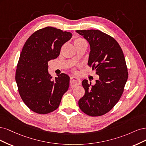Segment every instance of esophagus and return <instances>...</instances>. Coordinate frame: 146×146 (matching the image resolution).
I'll return each instance as SVG.
<instances>
[{"mask_svg":"<svg viewBox=\"0 0 146 146\" xmlns=\"http://www.w3.org/2000/svg\"><path fill=\"white\" fill-rule=\"evenodd\" d=\"M81 79H80L79 78L76 77V76H72L70 78V86H71L72 87L79 86L81 84Z\"/></svg>","mask_w":146,"mask_h":146,"instance_id":"esophagus-1","label":"esophagus"}]
</instances>
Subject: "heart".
Masks as SVG:
<instances>
[{
    "instance_id": "obj_1",
    "label": "heart",
    "mask_w": 146,
    "mask_h": 146,
    "mask_svg": "<svg viewBox=\"0 0 146 146\" xmlns=\"http://www.w3.org/2000/svg\"><path fill=\"white\" fill-rule=\"evenodd\" d=\"M74 43L75 46H78L83 44H87L86 40L84 38H82V37H78V38L75 39Z\"/></svg>"
}]
</instances>
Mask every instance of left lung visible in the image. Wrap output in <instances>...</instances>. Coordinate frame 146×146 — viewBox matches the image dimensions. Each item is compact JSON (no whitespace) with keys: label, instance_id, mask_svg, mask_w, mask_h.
I'll return each instance as SVG.
<instances>
[{"label":"left lung","instance_id":"8db88e82","mask_svg":"<svg viewBox=\"0 0 146 146\" xmlns=\"http://www.w3.org/2000/svg\"><path fill=\"white\" fill-rule=\"evenodd\" d=\"M76 31L90 44L88 65L100 76L95 85L83 80L86 92L79 100V107L89 116H101L111 110L123 95L128 78L124 56L113 37L100 30Z\"/></svg>","mask_w":146,"mask_h":146}]
</instances>
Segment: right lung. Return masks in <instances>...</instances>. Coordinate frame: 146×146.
Returning a JSON list of instances; mask_svg holds the SVG:
<instances>
[{
    "label": "right lung",
    "instance_id": "right-lung-1",
    "mask_svg": "<svg viewBox=\"0 0 146 146\" xmlns=\"http://www.w3.org/2000/svg\"><path fill=\"white\" fill-rule=\"evenodd\" d=\"M72 34L47 27L35 31L22 48L16 72V81L22 101L30 110L46 114L58 108L69 87L70 77L49 74L48 62L57 58L61 46L72 38Z\"/></svg>",
    "mask_w": 146,
    "mask_h": 146
}]
</instances>
